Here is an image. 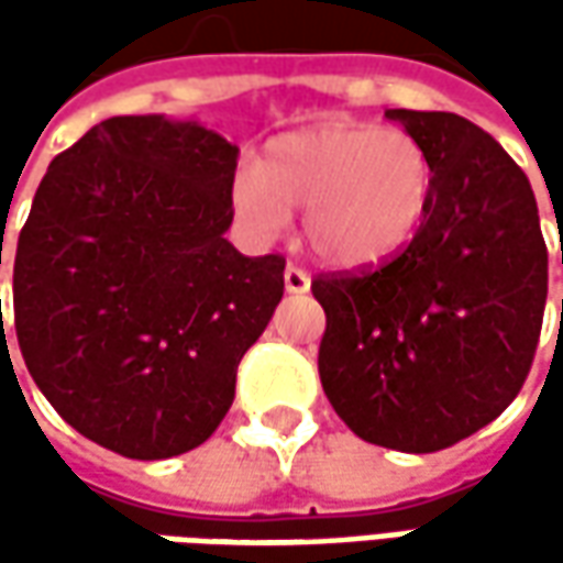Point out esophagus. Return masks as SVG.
<instances>
[{"instance_id":"esophagus-1","label":"esophagus","mask_w":563,"mask_h":563,"mask_svg":"<svg viewBox=\"0 0 563 563\" xmlns=\"http://www.w3.org/2000/svg\"><path fill=\"white\" fill-rule=\"evenodd\" d=\"M285 291L288 294H307L310 291V275L300 266H285Z\"/></svg>"}]
</instances>
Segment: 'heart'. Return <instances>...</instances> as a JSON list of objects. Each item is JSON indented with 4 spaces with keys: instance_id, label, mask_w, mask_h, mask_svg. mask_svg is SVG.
Wrapping results in <instances>:
<instances>
[{
    "instance_id": "heart-1",
    "label": "heart",
    "mask_w": 563,
    "mask_h": 563,
    "mask_svg": "<svg viewBox=\"0 0 563 563\" xmlns=\"http://www.w3.org/2000/svg\"><path fill=\"white\" fill-rule=\"evenodd\" d=\"M432 185V156L404 128L316 124L275 137L256 172L234 178L231 206L266 244L285 234L288 212L303 209L316 256L360 269L388 260L417 234Z\"/></svg>"
}]
</instances>
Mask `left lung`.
<instances>
[{"label": "left lung", "instance_id": "8db88e82", "mask_svg": "<svg viewBox=\"0 0 563 563\" xmlns=\"http://www.w3.org/2000/svg\"><path fill=\"white\" fill-rule=\"evenodd\" d=\"M385 119L429 150L432 200L395 260L313 282L319 378L363 442L429 454L479 432L523 388L549 250L530 178L483 128L454 112Z\"/></svg>", "mask_w": 563, "mask_h": 563}]
</instances>
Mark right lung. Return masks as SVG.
Here are the masks:
<instances>
[{"label": "right lung", "instance_id": "right-lung-1", "mask_svg": "<svg viewBox=\"0 0 563 563\" xmlns=\"http://www.w3.org/2000/svg\"><path fill=\"white\" fill-rule=\"evenodd\" d=\"M238 146L200 121L115 115L58 153L14 250L36 388L134 461L203 444L285 294V260L228 244ZM2 263V244H0Z\"/></svg>", "mask_w": 563, "mask_h": 563}]
</instances>
